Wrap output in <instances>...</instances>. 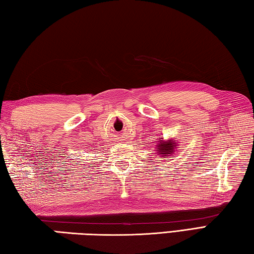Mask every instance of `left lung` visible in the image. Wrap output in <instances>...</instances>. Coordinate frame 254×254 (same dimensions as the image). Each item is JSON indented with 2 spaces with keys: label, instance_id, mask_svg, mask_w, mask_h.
Listing matches in <instances>:
<instances>
[{
  "label": "left lung",
  "instance_id": "obj_1",
  "mask_svg": "<svg viewBox=\"0 0 254 254\" xmlns=\"http://www.w3.org/2000/svg\"><path fill=\"white\" fill-rule=\"evenodd\" d=\"M178 149L177 140H163V137H160L158 143H156V154L161 156V159H165V156H172L174 152Z\"/></svg>",
  "mask_w": 254,
  "mask_h": 254
}]
</instances>
